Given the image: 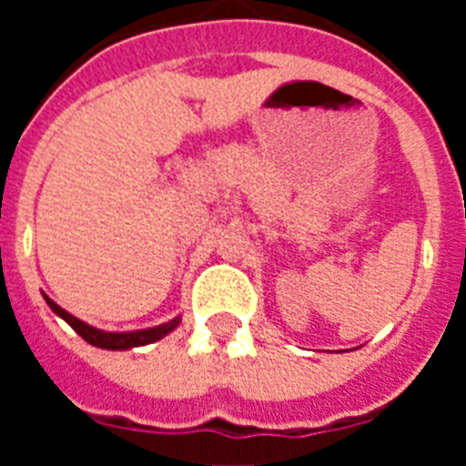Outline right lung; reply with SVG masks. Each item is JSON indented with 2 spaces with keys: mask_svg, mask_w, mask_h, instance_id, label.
<instances>
[{
  "mask_svg": "<svg viewBox=\"0 0 466 466\" xmlns=\"http://www.w3.org/2000/svg\"><path fill=\"white\" fill-rule=\"evenodd\" d=\"M46 303L51 306L53 312H57V315L63 317L65 322H67L74 331L79 333L81 339L88 340V343L95 345V348H105V350H127V348H135V345L154 343V340L163 339L166 333H170L172 329L179 324V319H172V322L167 324H160V327H154V329H142V331L111 333V331H100V329L90 327V324H86L84 319L74 317L72 312H67L65 308L57 306L56 300L48 299V296H46Z\"/></svg>",
  "mask_w": 466,
  "mask_h": 466,
  "instance_id": "right-lung-1",
  "label": "right lung"
}]
</instances>
